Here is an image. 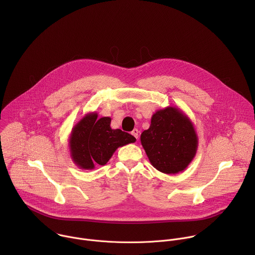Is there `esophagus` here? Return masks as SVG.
<instances>
[{
	"label": "esophagus",
	"instance_id": "1",
	"mask_svg": "<svg viewBox=\"0 0 255 255\" xmlns=\"http://www.w3.org/2000/svg\"><path fill=\"white\" fill-rule=\"evenodd\" d=\"M131 134H132L136 139H138V135H139V131H138V129H134V130L131 132Z\"/></svg>",
	"mask_w": 255,
	"mask_h": 255
}]
</instances>
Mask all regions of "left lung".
Instances as JSON below:
<instances>
[{
  "label": "left lung",
  "instance_id": "8db88e82",
  "mask_svg": "<svg viewBox=\"0 0 255 255\" xmlns=\"http://www.w3.org/2000/svg\"><path fill=\"white\" fill-rule=\"evenodd\" d=\"M140 140L152 166L166 174L184 171L196 156L199 143L191 119L171 106L152 115Z\"/></svg>",
  "mask_w": 255,
  "mask_h": 255
}]
</instances>
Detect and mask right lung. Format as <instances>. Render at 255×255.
Here are the masks:
<instances>
[{
  "instance_id": "obj_1",
  "label": "right lung",
  "mask_w": 255,
  "mask_h": 255,
  "mask_svg": "<svg viewBox=\"0 0 255 255\" xmlns=\"http://www.w3.org/2000/svg\"><path fill=\"white\" fill-rule=\"evenodd\" d=\"M111 118H98L96 112L86 114L71 129L68 139L70 157L81 169L105 165L117 148L136 138L120 129L111 128Z\"/></svg>"
}]
</instances>
